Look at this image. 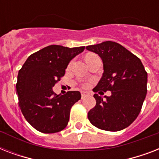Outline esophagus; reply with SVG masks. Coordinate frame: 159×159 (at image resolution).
Listing matches in <instances>:
<instances>
[{
  "label": "esophagus",
  "mask_w": 159,
  "mask_h": 159,
  "mask_svg": "<svg viewBox=\"0 0 159 159\" xmlns=\"http://www.w3.org/2000/svg\"><path fill=\"white\" fill-rule=\"evenodd\" d=\"M87 92H82V99H84L85 97H87Z\"/></svg>",
  "instance_id": "1"
}]
</instances>
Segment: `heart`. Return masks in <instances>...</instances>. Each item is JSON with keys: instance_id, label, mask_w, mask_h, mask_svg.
Listing matches in <instances>:
<instances>
[{"instance_id": "1", "label": "heart", "mask_w": 159, "mask_h": 159, "mask_svg": "<svg viewBox=\"0 0 159 159\" xmlns=\"http://www.w3.org/2000/svg\"><path fill=\"white\" fill-rule=\"evenodd\" d=\"M89 55H92V54H89ZM89 55H87V56H89ZM83 87H88V84H84V85H83Z\"/></svg>"}]
</instances>
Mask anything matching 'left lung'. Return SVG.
I'll list each match as a JSON object with an SVG mask.
<instances>
[{
  "label": "left lung",
  "instance_id": "8db88e82",
  "mask_svg": "<svg viewBox=\"0 0 159 159\" xmlns=\"http://www.w3.org/2000/svg\"><path fill=\"white\" fill-rule=\"evenodd\" d=\"M86 48L103 62L104 72L93 92H111L104 99L94 94L97 104L88 112V120L103 130L124 129L140 112L147 94V72L140 59L118 43L106 41Z\"/></svg>",
  "mask_w": 159,
  "mask_h": 159
}]
</instances>
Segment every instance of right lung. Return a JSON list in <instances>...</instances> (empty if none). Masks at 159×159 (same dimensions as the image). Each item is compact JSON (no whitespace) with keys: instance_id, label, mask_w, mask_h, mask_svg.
Returning a JSON list of instances; mask_svg holds the SVG:
<instances>
[{"instance_id":"obj_1","label":"right lung","mask_w":159,"mask_h":159,"mask_svg":"<svg viewBox=\"0 0 159 159\" xmlns=\"http://www.w3.org/2000/svg\"><path fill=\"white\" fill-rule=\"evenodd\" d=\"M84 49V46H47L31 54L19 71V106L26 120L37 130L57 133L67 125L70 110L81 99V93L70 91L57 95L53 87L64 76L70 61Z\"/></svg>"}]
</instances>
